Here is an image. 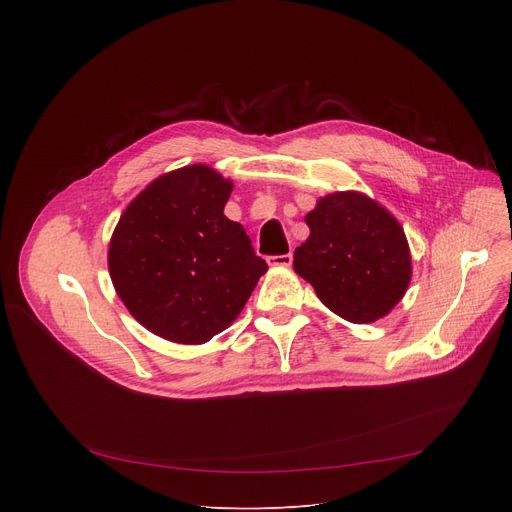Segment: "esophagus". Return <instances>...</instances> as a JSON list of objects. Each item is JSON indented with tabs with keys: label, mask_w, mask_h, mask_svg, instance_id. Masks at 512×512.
<instances>
[{
	"label": "esophagus",
	"mask_w": 512,
	"mask_h": 512,
	"mask_svg": "<svg viewBox=\"0 0 512 512\" xmlns=\"http://www.w3.org/2000/svg\"><path fill=\"white\" fill-rule=\"evenodd\" d=\"M291 261H294V255H291V253H285V255H271V257H267V263H269L271 267H289V265H291Z\"/></svg>",
	"instance_id": "34e87169"
}]
</instances>
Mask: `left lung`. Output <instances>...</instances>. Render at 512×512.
I'll return each instance as SVG.
<instances>
[{"label":"left lung","instance_id":"8db88e82","mask_svg":"<svg viewBox=\"0 0 512 512\" xmlns=\"http://www.w3.org/2000/svg\"><path fill=\"white\" fill-rule=\"evenodd\" d=\"M310 237L294 269L326 308L354 324L387 316L411 279V255L395 218L369 196L336 192L306 214Z\"/></svg>","mask_w":512,"mask_h":512}]
</instances>
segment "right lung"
<instances>
[{
	"instance_id": "obj_1",
	"label": "right lung",
	"mask_w": 512,
	"mask_h": 512,
	"mask_svg": "<svg viewBox=\"0 0 512 512\" xmlns=\"http://www.w3.org/2000/svg\"><path fill=\"white\" fill-rule=\"evenodd\" d=\"M233 184L208 166L154 180L123 212L109 245L119 298L150 332L202 344L243 310L267 263L225 216Z\"/></svg>"
}]
</instances>
